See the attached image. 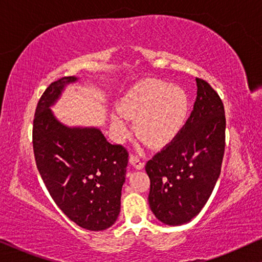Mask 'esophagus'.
<instances>
[{"label": "esophagus", "mask_w": 262, "mask_h": 262, "mask_svg": "<svg viewBox=\"0 0 262 262\" xmlns=\"http://www.w3.org/2000/svg\"><path fill=\"white\" fill-rule=\"evenodd\" d=\"M129 161H130L132 165L135 167L136 169H142L143 167H144V162L141 161V159H140L138 155L132 154L130 158H129Z\"/></svg>", "instance_id": "obj_1"}]
</instances>
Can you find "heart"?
<instances>
[{
    "instance_id": "1",
    "label": "heart",
    "mask_w": 262,
    "mask_h": 262,
    "mask_svg": "<svg viewBox=\"0 0 262 262\" xmlns=\"http://www.w3.org/2000/svg\"><path fill=\"white\" fill-rule=\"evenodd\" d=\"M121 111L112 114V127L120 139L129 133V119H135L139 136L153 147H165L180 134L189 112L185 89L163 81L140 82L121 101Z\"/></svg>"
}]
</instances>
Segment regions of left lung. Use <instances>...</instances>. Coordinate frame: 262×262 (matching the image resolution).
<instances>
[{"label": "left lung", "mask_w": 262, "mask_h": 262, "mask_svg": "<svg viewBox=\"0 0 262 262\" xmlns=\"http://www.w3.org/2000/svg\"><path fill=\"white\" fill-rule=\"evenodd\" d=\"M194 108L174 141L146 165L148 201L159 221L189 222L204 208L221 173L225 153L224 103L209 83L196 79Z\"/></svg>", "instance_id": "obj_1"}]
</instances>
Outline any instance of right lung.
Here are the masks:
<instances>
[{
    "label": "right lung",
    "instance_id": "add662e5",
    "mask_svg": "<svg viewBox=\"0 0 262 262\" xmlns=\"http://www.w3.org/2000/svg\"><path fill=\"white\" fill-rule=\"evenodd\" d=\"M76 76L53 82L38 101L33 148L37 169L62 212L88 231H104L118 220L128 151L107 141L96 127H68L50 107Z\"/></svg>",
    "mask_w": 262,
    "mask_h": 262
}]
</instances>
